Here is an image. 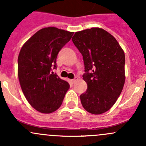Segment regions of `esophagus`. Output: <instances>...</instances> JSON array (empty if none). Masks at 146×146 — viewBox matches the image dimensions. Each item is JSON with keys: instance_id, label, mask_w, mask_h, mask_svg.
Wrapping results in <instances>:
<instances>
[{"instance_id": "34e87169", "label": "esophagus", "mask_w": 146, "mask_h": 146, "mask_svg": "<svg viewBox=\"0 0 146 146\" xmlns=\"http://www.w3.org/2000/svg\"><path fill=\"white\" fill-rule=\"evenodd\" d=\"M77 80H78V78H75V79H72V80H70V81L73 82V83H74V82H76V81H77Z\"/></svg>"}]
</instances>
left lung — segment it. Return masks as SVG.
<instances>
[{
  "mask_svg": "<svg viewBox=\"0 0 146 146\" xmlns=\"http://www.w3.org/2000/svg\"><path fill=\"white\" fill-rule=\"evenodd\" d=\"M73 44L83 57L86 92L80 96L83 108L92 114L106 112L115 104L125 79V54L117 39L104 29L76 32Z\"/></svg>",
  "mask_w": 146,
  "mask_h": 146,
  "instance_id": "left-lung-1",
  "label": "left lung"
}]
</instances>
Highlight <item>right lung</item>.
I'll list each match as a JSON object with an SVG mask.
<instances>
[{"mask_svg": "<svg viewBox=\"0 0 146 146\" xmlns=\"http://www.w3.org/2000/svg\"><path fill=\"white\" fill-rule=\"evenodd\" d=\"M73 33L55 27L42 28L20 49L17 59L20 86L28 102L39 112L50 114L58 110L70 88L51 70L56 68L58 53Z\"/></svg>", "mask_w": 146, "mask_h": 146, "instance_id": "obj_1", "label": "right lung"}]
</instances>
